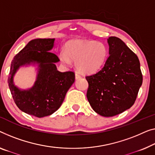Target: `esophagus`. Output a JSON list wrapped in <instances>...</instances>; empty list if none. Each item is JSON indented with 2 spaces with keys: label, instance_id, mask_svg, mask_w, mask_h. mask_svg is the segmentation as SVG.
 <instances>
[{
  "label": "esophagus",
  "instance_id": "34e87169",
  "mask_svg": "<svg viewBox=\"0 0 155 155\" xmlns=\"http://www.w3.org/2000/svg\"><path fill=\"white\" fill-rule=\"evenodd\" d=\"M81 77V76L78 74V73H76L75 74V78H76V79H79Z\"/></svg>",
  "mask_w": 155,
  "mask_h": 155
}]
</instances>
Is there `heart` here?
Here are the masks:
<instances>
[{
    "mask_svg": "<svg viewBox=\"0 0 155 155\" xmlns=\"http://www.w3.org/2000/svg\"><path fill=\"white\" fill-rule=\"evenodd\" d=\"M108 50L103 42L94 40H74L67 43L65 50L59 54L64 65L74 62L76 68L84 74H92L102 68L108 58Z\"/></svg>",
    "mask_w": 155,
    "mask_h": 155,
    "instance_id": "1",
    "label": "heart"
}]
</instances>
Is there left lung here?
Instances as JSON below:
<instances>
[{"label":"left lung","mask_w":155,"mask_h":155,"mask_svg":"<svg viewBox=\"0 0 155 155\" xmlns=\"http://www.w3.org/2000/svg\"><path fill=\"white\" fill-rule=\"evenodd\" d=\"M109 56L104 67L85 77L87 98L97 114L111 117L130 108L143 83L137 55L116 37L107 39Z\"/></svg>","instance_id":"8db88e82"}]
</instances>
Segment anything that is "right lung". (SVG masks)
I'll list each match as a JSON object with an SVG mask.
<instances>
[{"label":"right lung","instance_id":"obj_1","mask_svg":"<svg viewBox=\"0 0 155 155\" xmlns=\"http://www.w3.org/2000/svg\"><path fill=\"white\" fill-rule=\"evenodd\" d=\"M54 43L55 38L35 39L12 61L8 82L14 101L23 112L38 117L48 116L56 111L75 80L72 71L61 72L57 70L55 63L60 60L50 52ZM29 66L36 69V81L32 87L20 89L14 84V76L21 67Z\"/></svg>","mask_w":155,"mask_h":155}]
</instances>
